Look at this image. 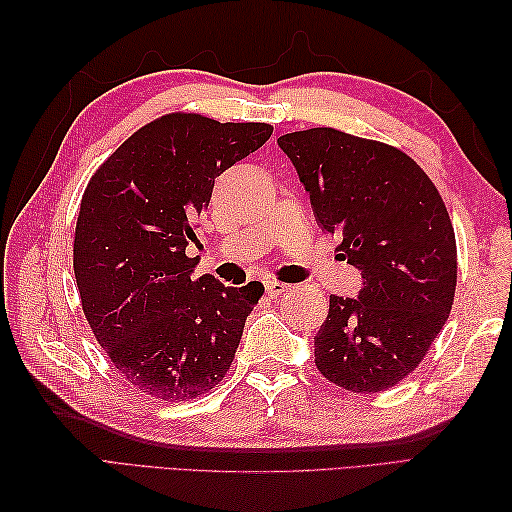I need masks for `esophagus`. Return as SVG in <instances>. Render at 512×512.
Listing matches in <instances>:
<instances>
[{
    "label": "esophagus",
    "instance_id": "obj_1",
    "mask_svg": "<svg viewBox=\"0 0 512 512\" xmlns=\"http://www.w3.org/2000/svg\"><path fill=\"white\" fill-rule=\"evenodd\" d=\"M264 286H266V292H268L270 297H279V295H284V292L288 290L286 284H281V281H275V279L264 281Z\"/></svg>",
    "mask_w": 512,
    "mask_h": 512
}]
</instances>
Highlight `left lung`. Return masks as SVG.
Returning a JSON list of instances; mask_svg holds the SVG:
<instances>
[{"label":"left lung","instance_id":"1","mask_svg":"<svg viewBox=\"0 0 512 512\" xmlns=\"http://www.w3.org/2000/svg\"><path fill=\"white\" fill-rule=\"evenodd\" d=\"M314 217L341 231L363 288L330 297L314 363L343 389L376 394L418 367L447 323L458 279L455 233L438 189L400 149L314 127L277 138Z\"/></svg>","mask_w":512,"mask_h":512}]
</instances>
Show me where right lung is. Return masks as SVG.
<instances>
[{
	"instance_id": "obj_1",
	"label": "right lung",
	"mask_w": 512,
	"mask_h": 512,
	"mask_svg": "<svg viewBox=\"0 0 512 512\" xmlns=\"http://www.w3.org/2000/svg\"><path fill=\"white\" fill-rule=\"evenodd\" d=\"M266 123L169 114L140 127L94 173L74 235L85 319L116 372L160 400L213 389L231 367L244 323L264 295L193 279V222L215 178L262 147Z\"/></svg>"
}]
</instances>
